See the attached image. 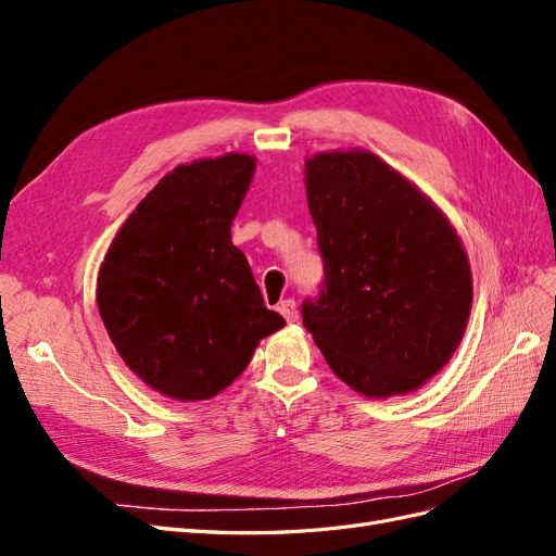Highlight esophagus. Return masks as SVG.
Returning <instances> with one entry per match:
<instances>
[{"label":"esophagus","mask_w":556,"mask_h":556,"mask_svg":"<svg viewBox=\"0 0 556 556\" xmlns=\"http://www.w3.org/2000/svg\"><path fill=\"white\" fill-rule=\"evenodd\" d=\"M278 313H280L285 319H288V323H296V319H299V311H296L294 299L280 301V304H278Z\"/></svg>","instance_id":"obj_1"}]
</instances>
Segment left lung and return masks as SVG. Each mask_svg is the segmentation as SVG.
Here are the masks:
<instances>
[{
  "mask_svg": "<svg viewBox=\"0 0 556 556\" xmlns=\"http://www.w3.org/2000/svg\"><path fill=\"white\" fill-rule=\"evenodd\" d=\"M306 197L325 262L304 327L331 371L368 399L419 390L459 348L473 276L457 229L368 150L306 160Z\"/></svg>",
  "mask_w": 556,
  "mask_h": 556,
  "instance_id": "left-lung-1",
  "label": "left lung"
}]
</instances>
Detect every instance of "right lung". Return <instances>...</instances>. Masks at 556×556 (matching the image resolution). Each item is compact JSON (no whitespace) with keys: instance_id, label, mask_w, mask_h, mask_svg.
<instances>
[{"instance_id":"obj_1","label":"right lung","mask_w":556,"mask_h":556,"mask_svg":"<svg viewBox=\"0 0 556 556\" xmlns=\"http://www.w3.org/2000/svg\"><path fill=\"white\" fill-rule=\"evenodd\" d=\"M255 164L245 153L178 164L129 213L99 266L97 306L117 355L174 401L227 390L285 325L231 243Z\"/></svg>"}]
</instances>
